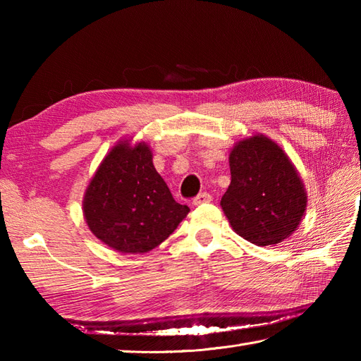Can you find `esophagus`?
<instances>
[{"label": "esophagus", "mask_w": 361, "mask_h": 361, "mask_svg": "<svg viewBox=\"0 0 361 361\" xmlns=\"http://www.w3.org/2000/svg\"><path fill=\"white\" fill-rule=\"evenodd\" d=\"M212 200V197H211V194H208V192H202V194H198L195 198H194V204L195 206H198V204H203V203H209Z\"/></svg>", "instance_id": "1"}]
</instances>
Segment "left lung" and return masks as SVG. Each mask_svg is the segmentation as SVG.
<instances>
[{
	"mask_svg": "<svg viewBox=\"0 0 361 361\" xmlns=\"http://www.w3.org/2000/svg\"><path fill=\"white\" fill-rule=\"evenodd\" d=\"M231 185L221 209L245 240L268 247L296 231L307 208V192L295 166L265 135L237 142L229 153Z\"/></svg>",
	"mask_w": 361,
	"mask_h": 361,
	"instance_id": "obj_1",
	"label": "left lung"
}]
</instances>
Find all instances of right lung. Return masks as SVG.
<instances>
[{
	"label": "right lung",
	"instance_id": "add662e5",
	"mask_svg": "<svg viewBox=\"0 0 361 361\" xmlns=\"http://www.w3.org/2000/svg\"><path fill=\"white\" fill-rule=\"evenodd\" d=\"M189 208L173 200L145 142L119 141L83 195V217L99 240L124 255H142L171 235Z\"/></svg>",
	"mask_w": 361,
	"mask_h": 361
}]
</instances>
